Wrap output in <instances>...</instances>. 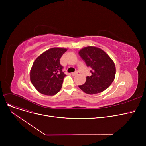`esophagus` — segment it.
I'll list each match as a JSON object with an SVG mask.
<instances>
[{"label": "esophagus", "instance_id": "esophagus-1", "mask_svg": "<svg viewBox=\"0 0 146 146\" xmlns=\"http://www.w3.org/2000/svg\"><path fill=\"white\" fill-rule=\"evenodd\" d=\"M78 74V72H73V73H72V74L73 76H76V75H77Z\"/></svg>", "mask_w": 146, "mask_h": 146}]
</instances>
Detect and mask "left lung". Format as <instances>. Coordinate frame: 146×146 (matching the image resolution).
<instances>
[{
    "mask_svg": "<svg viewBox=\"0 0 146 146\" xmlns=\"http://www.w3.org/2000/svg\"><path fill=\"white\" fill-rule=\"evenodd\" d=\"M79 54L90 68L92 73L87 76L83 85L79 86V88L90 95L102 92L114 80L116 69L113 61L103 50L95 47H85Z\"/></svg>",
    "mask_w": 146,
    "mask_h": 146,
    "instance_id": "1",
    "label": "left lung"
}]
</instances>
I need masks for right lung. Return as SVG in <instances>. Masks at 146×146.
Returning <instances> with one entry per match:
<instances>
[{"label":"right lung","instance_id":"1","mask_svg":"<svg viewBox=\"0 0 146 146\" xmlns=\"http://www.w3.org/2000/svg\"><path fill=\"white\" fill-rule=\"evenodd\" d=\"M67 49L52 48L43 52L34 62L30 79L36 89L44 95H54L62 87L66 75L60 60Z\"/></svg>","mask_w":146,"mask_h":146}]
</instances>
